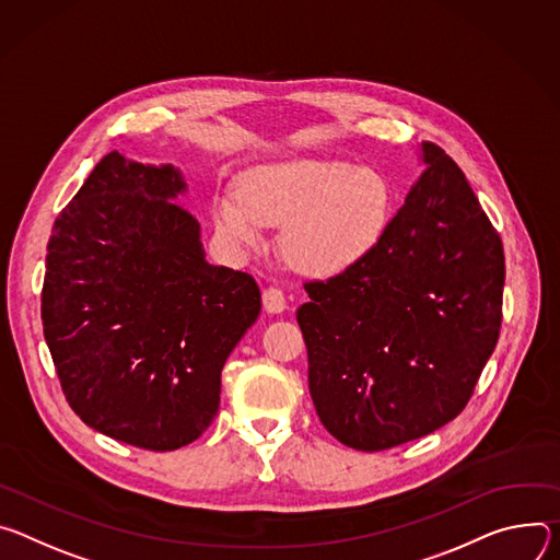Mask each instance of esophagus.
I'll use <instances>...</instances> for the list:
<instances>
[{
	"label": "esophagus",
	"mask_w": 560,
	"mask_h": 560,
	"mask_svg": "<svg viewBox=\"0 0 560 560\" xmlns=\"http://www.w3.org/2000/svg\"><path fill=\"white\" fill-rule=\"evenodd\" d=\"M262 304H265V308H267L269 314H280V312H284V308H287V300H284L282 289H278V287H267V289L262 291Z\"/></svg>",
	"instance_id": "1"
}]
</instances>
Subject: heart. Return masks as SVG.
<instances>
[{"label":"heart","instance_id":"heart-1","mask_svg":"<svg viewBox=\"0 0 560 560\" xmlns=\"http://www.w3.org/2000/svg\"><path fill=\"white\" fill-rule=\"evenodd\" d=\"M392 196L383 175L347 160L291 158L248 171L240 198L215 205L220 231L237 244H258L265 224L284 226L291 265L334 276L371 254L389 220Z\"/></svg>","mask_w":560,"mask_h":560}]
</instances>
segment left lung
<instances>
[{"label": "left lung", "mask_w": 560, "mask_h": 560, "mask_svg": "<svg viewBox=\"0 0 560 560\" xmlns=\"http://www.w3.org/2000/svg\"><path fill=\"white\" fill-rule=\"evenodd\" d=\"M427 168L358 265L306 282L298 325L325 429L358 452L427 436L469 402L503 320L505 256L460 166Z\"/></svg>", "instance_id": "1"}]
</instances>
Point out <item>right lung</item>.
<instances>
[{"instance_id": "add662e5", "label": "right lung", "mask_w": 560, "mask_h": 560, "mask_svg": "<svg viewBox=\"0 0 560 560\" xmlns=\"http://www.w3.org/2000/svg\"><path fill=\"white\" fill-rule=\"evenodd\" d=\"M182 173L104 155L52 224L42 323L71 409L151 452L200 439L222 366L258 316L256 280L205 260Z\"/></svg>"}]
</instances>
